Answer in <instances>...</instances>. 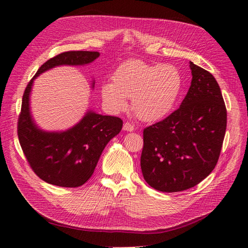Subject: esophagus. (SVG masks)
I'll return each mask as SVG.
<instances>
[{"label": "esophagus", "instance_id": "1", "mask_svg": "<svg viewBox=\"0 0 248 248\" xmlns=\"http://www.w3.org/2000/svg\"><path fill=\"white\" fill-rule=\"evenodd\" d=\"M123 130L125 131H133L135 130V127H133L132 124H130L129 122H126L124 125H123Z\"/></svg>", "mask_w": 248, "mask_h": 248}]
</instances>
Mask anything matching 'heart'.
Here are the masks:
<instances>
[{"label": "heart", "instance_id": "1", "mask_svg": "<svg viewBox=\"0 0 248 248\" xmlns=\"http://www.w3.org/2000/svg\"><path fill=\"white\" fill-rule=\"evenodd\" d=\"M112 82L101 86L105 105L113 111L122 110L131 97V106L143 121L155 122L172 110L183 88V78L176 66L147 63L131 59L120 64Z\"/></svg>", "mask_w": 248, "mask_h": 248}]
</instances>
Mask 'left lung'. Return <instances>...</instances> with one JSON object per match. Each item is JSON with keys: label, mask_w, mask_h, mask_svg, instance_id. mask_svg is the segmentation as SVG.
<instances>
[{"label": "left lung", "mask_w": 248, "mask_h": 248, "mask_svg": "<svg viewBox=\"0 0 248 248\" xmlns=\"http://www.w3.org/2000/svg\"><path fill=\"white\" fill-rule=\"evenodd\" d=\"M192 81L180 108L143 131L140 169L160 192L193 188L214 170L226 129L221 91L210 72L190 62Z\"/></svg>", "instance_id": "obj_1"}]
</instances>
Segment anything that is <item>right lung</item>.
I'll return each instance as SVG.
<instances>
[{
  "mask_svg": "<svg viewBox=\"0 0 248 248\" xmlns=\"http://www.w3.org/2000/svg\"><path fill=\"white\" fill-rule=\"evenodd\" d=\"M99 52L69 51L50 58L27 85L17 121V136L32 170L44 182L76 188L93 175L105 146L121 131L123 121L89 110L81 121L65 131H45L34 123L30 112V93L34 79L58 65H84Z\"/></svg>",
  "mask_w": 248,
  "mask_h": 248,
  "instance_id": "1",
  "label": "right lung"
}]
</instances>
